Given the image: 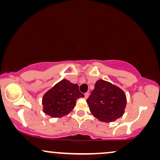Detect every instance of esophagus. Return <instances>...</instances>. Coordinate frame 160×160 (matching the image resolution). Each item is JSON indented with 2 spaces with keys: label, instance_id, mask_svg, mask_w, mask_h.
I'll list each match as a JSON object with an SVG mask.
<instances>
[{
  "label": "esophagus",
  "instance_id": "34e87169",
  "mask_svg": "<svg viewBox=\"0 0 160 160\" xmlns=\"http://www.w3.org/2000/svg\"><path fill=\"white\" fill-rule=\"evenodd\" d=\"M89 97V93L88 92H86L84 94V98H85V99H87V98Z\"/></svg>",
  "mask_w": 160,
  "mask_h": 160
}]
</instances>
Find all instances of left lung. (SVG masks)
Returning a JSON list of instances; mask_svg holds the SVG:
<instances>
[{"mask_svg":"<svg viewBox=\"0 0 160 160\" xmlns=\"http://www.w3.org/2000/svg\"><path fill=\"white\" fill-rule=\"evenodd\" d=\"M92 114L100 122H111L119 119L124 113L127 98L124 92L106 82L99 79L95 89L87 100Z\"/></svg>","mask_w":160,"mask_h":160,"instance_id":"obj_1","label":"left lung"}]
</instances>
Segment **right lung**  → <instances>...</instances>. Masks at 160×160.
I'll return each instance as SVG.
<instances>
[{"instance_id": "right-lung-1", "label": "right lung", "mask_w": 160, "mask_h": 160, "mask_svg": "<svg viewBox=\"0 0 160 160\" xmlns=\"http://www.w3.org/2000/svg\"><path fill=\"white\" fill-rule=\"evenodd\" d=\"M84 97L78 84L62 79L43 96V111L51 117L60 118L73 110L78 98Z\"/></svg>"}]
</instances>
